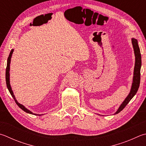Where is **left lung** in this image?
Masks as SVG:
<instances>
[{
	"instance_id": "left-lung-1",
	"label": "left lung",
	"mask_w": 146,
	"mask_h": 146,
	"mask_svg": "<svg viewBox=\"0 0 146 146\" xmlns=\"http://www.w3.org/2000/svg\"><path fill=\"white\" fill-rule=\"evenodd\" d=\"M132 41V44H133L134 52H135V68H134V76H133V84H132L131 91L127 96L125 100L124 101L123 103H122L120 107L119 108L116 113H118L120 112L121 110L124 109V108L126 107L127 104L129 102L132 98H133L139 89V87L140 86V68H141V54H140V48L138 44V41L136 39L133 38L131 39Z\"/></svg>"
}]
</instances>
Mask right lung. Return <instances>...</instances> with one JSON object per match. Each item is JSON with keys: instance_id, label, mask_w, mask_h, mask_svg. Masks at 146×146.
<instances>
[{"instance_id": "add662e5", "label": "right lung", "mask_w": 146, "mask_h": 146, "mask_svg": "<svg viewBox=\"0 0 146 146\" xmlns=\"http://www.w3.org/2000/svg\"><path fill=\"white\" fill-rule=\"evenodd\" d=\"M13 52V50H11V51L10 54H9V55L8 58H7V66H6V85H7V89H8L9 91L10 92L11 95L12 97L13 98V99L15 100L16 103H17V105L21 109H22L23 111H25V112L27 113H31V114H34V115H38V114H36V113H33V112H31L30 110H29L28 109H27L24 106L20 104L19 103H18L17 100H16L15 97L14 96V94H13V92L12 91V89H11V86H10V84H9V66H10V61H11V55H12V54ZM38 115H41L38 114Z\"/></svg>"}]
</instances>
